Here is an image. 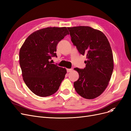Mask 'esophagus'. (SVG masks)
Returning a JSON list of instances; mask_svg holds the SVG:
<instances>
[{"instance_id": "esophagus-1", "label": "esophagus", "mask_w": 131, "mask_h": 131, "mask_svg": "<svg viewBox=\"0 0 131 131\" xmlns=\"http://www.w3.org/2000/svg\"><path fill=\"white\" fill-rule=\"evenodd\" d=\"M72 70H73V69H72V68H70V69H67V72H68V73L72 72Z\"/></svg>"}]
</instances>
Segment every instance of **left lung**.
Masks as SVG:
<instances>
[{
  "label": "left lung",
  "instance_id": "1",
  "mask_svg": "<svg viewBox=\"0 0 131 131\" xmlns=\"http://www.w3.org/2000/svg\"><path fill=\"white\" fill-rule=\"evenodd\" d=\"M73 45L86 56L84 69L75 68L79 79L74 82L77 92L91 100L104 92L114 69L113 56L109 42L101 31L88 26L68 27Z\"/></svg>",
  "mask_w": 131,
  "mask_h": 131
}]
</instances>
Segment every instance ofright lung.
Returning <instances> with one entry per match:
<instances>
[{"label": "right lung", "instance_id": "obj_1", "mask_svg": "<svg viewBox=\"0 0 131 131\" xmlns=\"http://www.w3.org/2000/svg\"><path fill=\"white\" fill-rule=\"evenodd\" d=\"M69 31L66 27H47L31 34L19 50V64L26 85L35 94L47 97L57 92L67 73L52 64L58 43Z\"/></svg>", "mask_w": 131, "mask_h": 131}]
</instances>
